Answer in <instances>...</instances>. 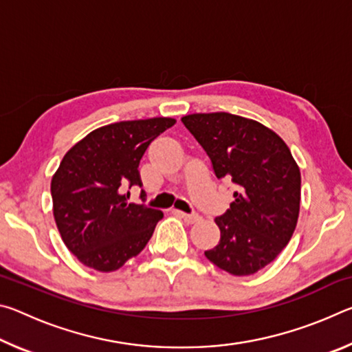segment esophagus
<instances>
[{
	"label": "esophagus",
	"instance_id": "34e87169",
	"mask_svg": "<svg viewBox=\"0 0 352 352\" xmlns=\"http://www.w3.org/2000/svg\"><path fill=\"white\" fill-rule=\"evenodd\" d=\"M174 214H175L177 217L183 219L186 223H195V222H199V220L201 219L199 214H186V212H182V211H178V210H174Z\"/></svg>",
	"mask_w": 352,
	"mask_h": 352
}]
</instances>
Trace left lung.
<instances>
[{
	"instance_id": "obj_1",
	"label": "left lung",
	"mask_w": 352,
	"mask_h": 352,
	"mask_svg": "<svg viewBox=\"0 0 352 352\" xmlns=\"http://www.w3.org/2000/svg\"><path fill=\"white\" fill-rule=\"evenodd\" d=\"M211 160L219 180L237 190L230 210L216 217L220 241L205 256L234 276L253 275L287 245L300 214L301 174L281 136L254 119L231 113L182 118Z\"/></svg>"
}]
</instances>
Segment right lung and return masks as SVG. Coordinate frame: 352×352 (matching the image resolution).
<instances>
[{
	"mask_svg": "<svg viewBox=\"0 0 352 352\" xmlns=\"http://www.w3.org/2000/svg\"><path fill=\"white\" fill-rule=\"evenodd\" d=\"M174 118L121 121L99 127L65 153L52 175V212L65 245L83 265L110 273L140 254L163 212L129 204L141 186L138 166L148 144Z\"/></svg>",
	"mask_w": 352,
	"mask_h": 352,
	"instance_id": "1",
	"label": "right lung"
}]
</instances>
